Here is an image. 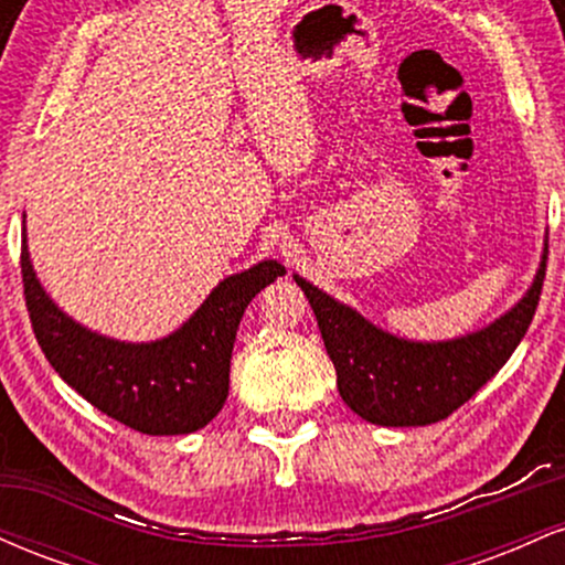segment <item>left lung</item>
Here are the masks:
<instances>
[{
    "instance_id": "left-lung-1",
    "label": "left lung",
    "mask_w": 565,
    "mask_h": 565,
    "mask_svg": "<svg viewBox=\"0 0 565 565\" xmlns=\"http://www.w3.org/2000/svg\"><path fill=\"white\" fill-rule=\"evenodd\" d=\"M544 268L547 238L526 295L489 327L444 342L404 340L302 276L295 281L319 321L342 401L372 425L419 427L449 417L504 366L534 319Z\"/></svg>"
}]
</instances>
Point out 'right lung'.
<instances>
[{"label": "right lung", "mask_w": 565, "mask_h": 565, "mask_svg": "<svg viewBox=\"0 0 565 565\" xmlns=\"http://www.w3.org/2000/svg\"><path fill=\"white\" fill-rule=\"evenodd\" d=\"M21 270L31 327L55 372L103 414L146 436H188L217 417L228 398L231 353L246 305L287 274L276 260L252 265L223 278L172 334L121 342L57 308L31 265L25 228Z\"/></svg>", "instance_id": "1"}]
</instances>
